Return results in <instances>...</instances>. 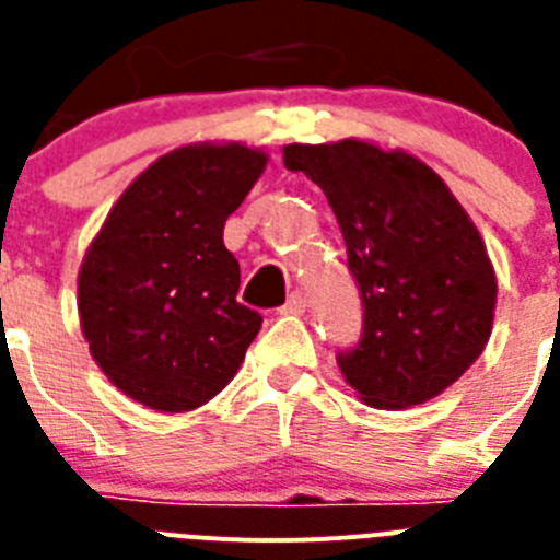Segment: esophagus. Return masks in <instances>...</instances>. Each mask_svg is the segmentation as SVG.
Returning <instances> with one entry per match:
<instances>
[{"label": "esophagus", "mask_w": 560, "mask_h": 560, "mask_svg": "<svg viewBox=\"0 0 560 560\" xmlns=\"http://www.w3.org/2000/svg\"><path fill=\"white\" fill-rule=\"evenodd\" d=\"M304 307H307V295L301 293V290H295V293H290V299H287V304L281 307V313L299 315V313H304Z\"/></svg>", "instance_id": "34e87169"}]
</instances>
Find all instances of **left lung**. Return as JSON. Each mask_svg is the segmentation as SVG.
Returning a JSON list of instances; mask_svg holds the SVG:
<instances>
[{
	"label": "left lung",
	"instance_id": "left-lung-1",
	"mask_svg": "<svg viewBox=\"0 0 560 560\" xmlns=\"http://www.w3.org/2000/svg\"><path fill=\"white\" fill-rule=\"evenodd\" d=\"M284 165L320 191L347 242L363 332L338 352L374 408H408L459 381L493 329L495 273L485 242L440 174L366 140L284 145Z\"/></svg>",
	"mask_w": 560,
	"mask_h": 560
}]
</instances>
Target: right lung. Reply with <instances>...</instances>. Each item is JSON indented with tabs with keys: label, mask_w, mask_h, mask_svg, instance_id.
I'll list each match as a JSON object with an SVG mask.
<instances>
[{
	"label": "right lung",
	"mask_w": 560,
	"mask_h": 560,
	"mask_svg": "<svg viewBox=\"0 0 560 560\" xmlns=\"http://www.w3.org/2000/svg\"><path fill=\"white\" fill-rule=\"evenodd\" d=\"M267 154L194 143L163 154L120 194L78 273L90 352L124 395L154 411H191L245 361L261 315L236 301L240 261L225 220Z\"/></svg>",
	"instance_id": "add662e5"
}]
</instances>
